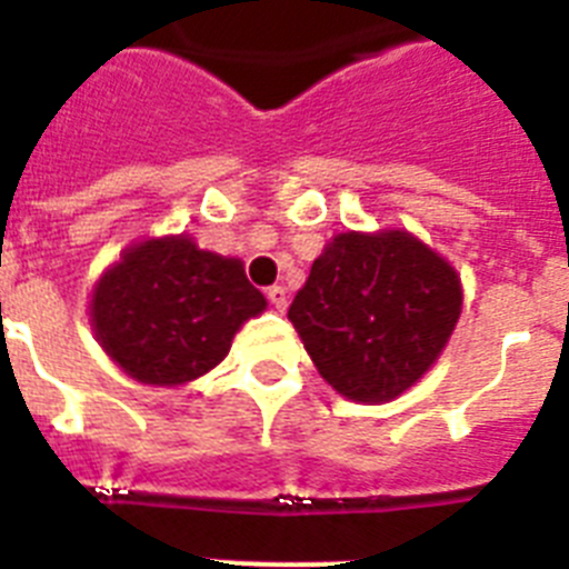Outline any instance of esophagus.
<instances>
[{
    "mask_svg": "<svg viewBox=\"0 0 569 569\" xmlns=\"http://www.w3.org/2000/svg\"><path fill=\"white\" fill-rule=\"evenodd\" d=\"M268 299H270V305H273L276 310H284V308H288V290L279 288V284H273V288H268Z\"/></svg>",
    "mask_w": 569,
    "mask_h": 569,
    "instance_id": "obj_1",
    "label": "esophagus"
}]
</instances>
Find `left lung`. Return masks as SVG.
Segmentation results:
<instances>
[{
	"instance_id": "obj_1",
	"label": "left lung",
	"mask_w": 569,
	"mask_h": 569,
	"mask_svg": "<svg viewBox=\"0 0 569 569\" xmlns=\"http://www.w3.org/2000/svg\"><path fill=\"white\" fill-rule=\"evenodd\" d=\"M461 313V281L407 230L339 233L288 319L321 379L353 401H390L433 367Z\"/></svg>"
}]
</instances>
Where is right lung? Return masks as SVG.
<instances>
[{
	"label": "right lung",
	"instance_id": "right-lung-1",
	"mask_svg": "<svg viewBox=\"0 0 569 569\" xmlns=\"http://www.w3.org/2000/svg\"><path fill=\"white\" fill-rule=\"evenodd\" d=\"M268 308L239 259L188 236L139 241L104 270L90 321L104 353L142 385L176 387L213 370L236 330Z\"/></svg>",
	"mask_w": 569,
	"mask_h": 569
}]
</instances>
